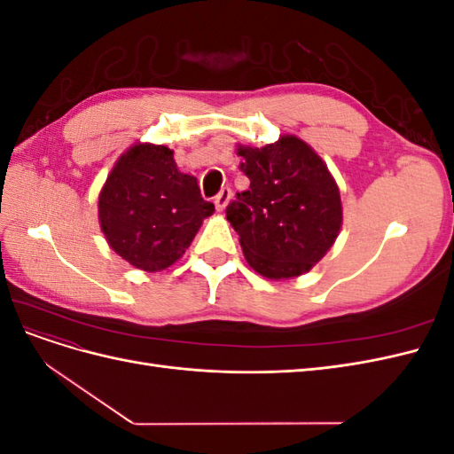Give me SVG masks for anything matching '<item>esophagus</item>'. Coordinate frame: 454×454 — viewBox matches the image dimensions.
Returning a JSON list of instances; mask_svg holds the SVG:
<instances>
[{
    "label": "esophagus",
    "mask_w": 454,
    "mask_h": 454,
    "mask_svg": "<svg viewBox=\"0 0 454 454\" xmlns=\"http://www.w3.org/2000/svg\"><path fill=\"white\" fill-rule=\"evenodd\" d=\"M231 197H232V191L229 187H223L222 191H219L217 197L214 199V204H215V210L217 212H223L227 208V204L231 202Z\"/></svg>",
    "instance_id": "esophagus-1"
}]
</instances>
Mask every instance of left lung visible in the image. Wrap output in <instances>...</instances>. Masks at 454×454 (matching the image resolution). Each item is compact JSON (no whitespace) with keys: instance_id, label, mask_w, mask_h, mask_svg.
<instances>
[{"instance_id":"obj_1","label":"left lung","mask_w":454,"mask_h":454,"mask_svg":"<svg viewBox=\"0 0 454 454\" xmlns=\"http://www.w3.org/2000/svg\"><path fill=\"white\" fill-rule=\"evenodd\" d=\"M250 189L227 206L248 265L269 280L309 272L342 225L339 185L322 157L294 134L263 147L237 144Z\"/></svg>"}]
</instances>
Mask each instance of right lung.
<instances>
[{
    "instance_id": "right-lung-1",
    "label": "right lung",
    "mask_w": 454,
    "mask_h": 454,
    "mask_svg": "<svg viewBox=\"0 0 454 454\" xmlns=\"http://www.w3.org/2000/svg\"><path fill=\"white\" fill-rule=\"evenodd\" d=\"M212 214L214 204L200 197L197 177L177 170L174 151L147 142L117 159L98 195L109 248L145 272L174 265Z\"/></svg>"
}]
</instances>
